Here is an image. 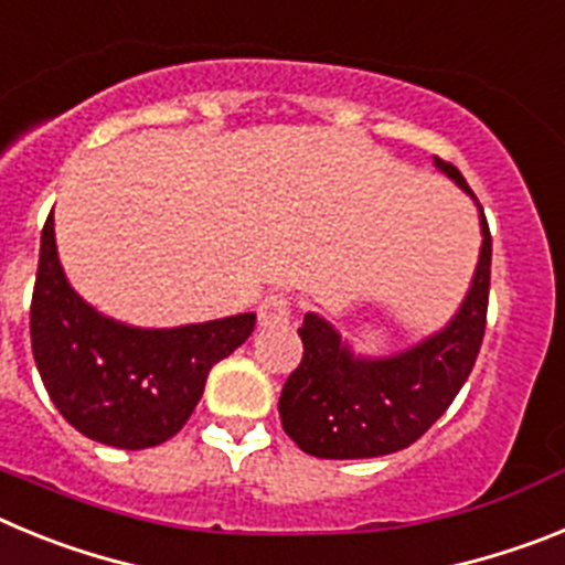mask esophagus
I'll list each match as a JSON object with an SVG mask.
<instances>
[{
    "mask_svg": "<svg viewBox=\"0 0 565 565\" xmlns=\"http://www.w3.org/2000/svg\"><path fill=\"white\" fill-rule=\"evenodd\" d=\"M259 326L271 328V326H288L294 317V299L288 294H268L257 308Z\"/></svg>",
    "mask_w": 565,
    "mask_h": 565,
    "instance_id": "1",
    "label": "esophagus"
}]
</instances>
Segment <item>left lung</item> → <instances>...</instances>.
Returning a JSON list of instances; mask_svg holds the SVG:
<instances>
[{
  "instance_id": "8db88e82",
  "label": "left lung",
  "mask_w": 565,
  "mask_h": 565,
  "mask_svg": "<svg viewBox=\"0 0 565 565\" xmlns=\"http://www.w3.org/2000/svg\"><path fill=\"white\" fill-rule=\"evenodd\" d=\"M436 167L476 198L450 161ZM478 201V198H476ZM483 246L461 311L441 333L393 359H353L317 313L299 328L302 362L282 384L279 418L299 450L317 458H376L411 447L447 413L472 373L487 331L492 234L481 209Z\"/></svg>"
}]
</instances>
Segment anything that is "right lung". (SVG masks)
<instances>
[{
	"instance_id": "add662e5",
	"label": "right lung",
	"mask_w": 565,
	"mask_h": 565,
	"mask_svg": "<svg viewBox=\"0 0 565 565\" xmlns=\"http://www.w3.org/2000/svg\"><path fill=\"white\" fill-rule=\"evenodd\" d=\"M254 322V313L172 331L113 322L70 288L56 257L53 214L44 221L30 344L56 411L93 441L147 450L181 433L209 371L252 337Z\"/></svg>"
}]
</instances>
